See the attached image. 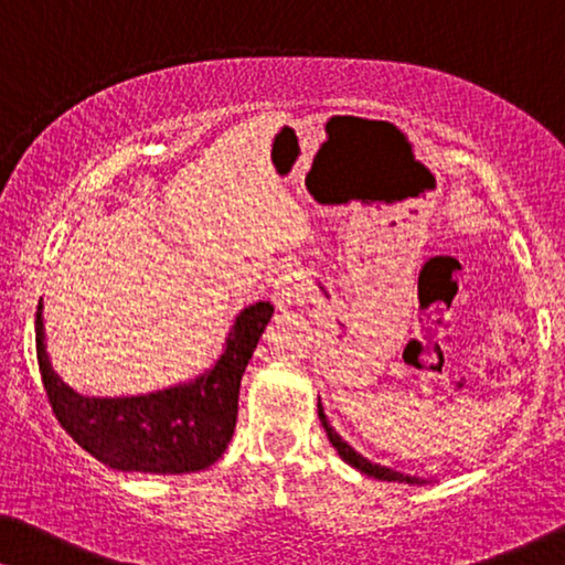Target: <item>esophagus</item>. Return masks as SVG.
I'll list each match as a JSON object with an SVG mask.
<instances>
[{
	"label": "esophagus",
	"mask_w": 565,
	"mask_h": 565,
	"mask_svg": "<svg viewBox=\"0 0 565 565\" xmlns=\"http://www.w3.org/2000/svg\"><path fill=\"white\" fill-rule=\"evenodd\" d=\"M273 298L280 311H288L296 303H303L306 300V292H303V285H300L298 275L292 273H282L280 277L275 280V288H273Z\"/></svg>",
	"instance_id": "esophagus-1"
}]
</instances>
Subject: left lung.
Here are the masks:
<instances>
[{
  "label": "left lung",
  "mask_w": 565,
  "mask_h": 565,
  "mask_svg": "<svg viewBox=\"0 0 565 565\" xmlns=\"http://www.w3.org/2000/svg\"><path fill=\"white\" fill-rule=\"evenodd\" d=\"M319 419H321V427L327 429V437H329L331 447H334V450L339 452V458H342V460L347 462V466L358 468L360 473H365V476H373V478H377V481H398V483H416V486H424V483H429L427 478H422V476H412V473H401V470L391 468V466H381V462H373V460H367L365 455L354 450V447H352L350 443H347V439H344L342 435H339V431H337V429L331 427V424H329L327 414H323L321 398H319Z\"/></svg>",
  "instance_id": "8db88e82"
}]
</instances>
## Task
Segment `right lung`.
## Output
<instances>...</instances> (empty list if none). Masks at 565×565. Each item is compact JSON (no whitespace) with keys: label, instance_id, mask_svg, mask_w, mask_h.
I'll use <instances>...</instances> for the list:
<instances>
[{"label":"right lung","instance_id":"1","mask_svg":"<svg viewBox=\"0 0 565 565\" xmlns=\"http://www.w3.org/2000/svg\"><path fill=\"white\" fill-rule=\"evenodd\" d=\"M275 308H242L213 365L184 383L138 396H84L51 365L43 306L35 313V350L53 414L89 455L115 470L182 476L211 468L226 452L238 414V388Z\"/></svg>","mask_w":565,"mask_h":565}]
</instances>
